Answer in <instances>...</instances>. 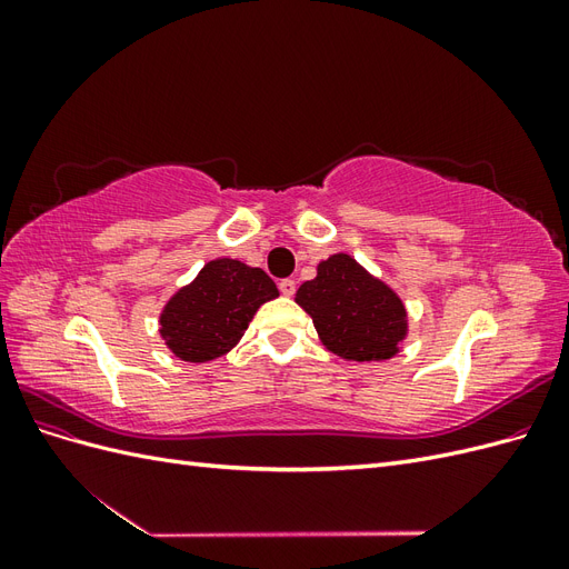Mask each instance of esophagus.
<instances>
[{
    "label": "esophagus",
    "instance_id": "esophagus-1",
    "mask_svg": "<svg viewBox=\"0 0 569 569\" xmlns=\"http://www.w3.org/2000/svg\"><path fill=\"white\" fill-rule=\"evenodd\" d=\"M280 291H282L284 297H291V295H295V291H297V282L289 280V278L282 280V282H280Z\"/></svg>",
    "mask_w": 569,
    "mask_h": 569
}]
</instances>
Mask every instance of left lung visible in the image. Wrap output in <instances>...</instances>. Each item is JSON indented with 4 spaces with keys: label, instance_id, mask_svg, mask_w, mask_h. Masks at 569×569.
<instances>
[{
    "label": "left lung",
    "instance_id": "1",
    "mask_svg": "<svg viewBox=\"0 0 569 569\" xmlns=\"http://www.w3.org/2000/svg\"><path fill=\"white\" fill-rule=\"evenodd\" d=\"M297 303L313 318L327 349L358 363L396 356L408 335L399 295L349 253L320 261L316 280L299 287Z\"/></svg>",
    "mask_w": 569,
    "mask_h": 569
}]
</instances>
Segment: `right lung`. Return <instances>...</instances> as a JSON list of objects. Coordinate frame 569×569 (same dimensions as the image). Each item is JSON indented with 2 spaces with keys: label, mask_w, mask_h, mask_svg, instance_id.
Returning a JSON list of instances; mask_svg holds the SVG:
<instances>
[{
  "label": "right lung",
  "mask_w": 569,
  "mask_h": 569,
  "mask_svg": "<svg viewBox=\"0 0 569 569\" xmlns=\"http://www.w3.org/2000/svg\"><path fill=\"white\" fill-rule=\"evenodd\" d=\"M274 297L280 291L261 268L216 258L163 306L161 337L187 363H206L228 353L258 308Z\"/></svg>",
  "instance_id": "right-lung-1"
}]
</instances>
